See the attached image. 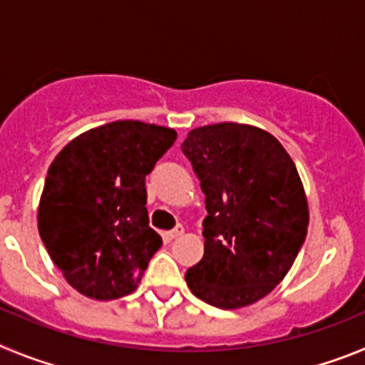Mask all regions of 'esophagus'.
I'll return each mask as SVG.
<instances>
[{"label":"esophagus","instance_id":"esophagus-1","mask_svg":"<svg viewBox=\"0 0 365 365\" xmlns=\"http://www.w3.org/2000/svg\"><path fill=\"white\" fill-rule=\"evenodd\" d=\"M185 234V228H182V225H177L175 228H173V230H168V232H164V240L166 241H173V240H177V237H180V235Z\"/></svg>","mask_w":365,"mask_h":365}]
</instances>
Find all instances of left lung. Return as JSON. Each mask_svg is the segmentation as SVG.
I'll return each instance as SVG.
<instances>
[{
  "label": "left lung",
  "mask_w": 365,
  "mask_h": 365,
  "mask_svg": "<svg viewBox=\"0 0 365 365\" xmlns=\"http://www.w3.org/2000/svg\"><path fill=\"white\" fill-rule=\"evenodd\" d=\"M180 150L208 212L205 256L186 270V283L214 307L250 305L285 278L307 235L298 170L272 135L235 122L192 130Z\"/></svg>",
  "instance_id": "1"
}]
</instances>
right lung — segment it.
I'll use <instances>...</instances> for the list:
<instances>
[{
  "label": "right lung",
  "instance_id": "add662e5",
  "mask_svg": "<svg viewBox=\"0 0 365 365\" xmlns=\"http://www.w3.org/2000/svg\"><path fill=\"white\" fill-rule=\"evenodd\" d=\"M172 128L117 120L71 140L49 166L38 230L71 287L95 299L137 289L163 245L150 227L146 175L175 143Z\"/></svg>",
  "mask_w": 365,
  "mask_h": 365
}]
</instances>
